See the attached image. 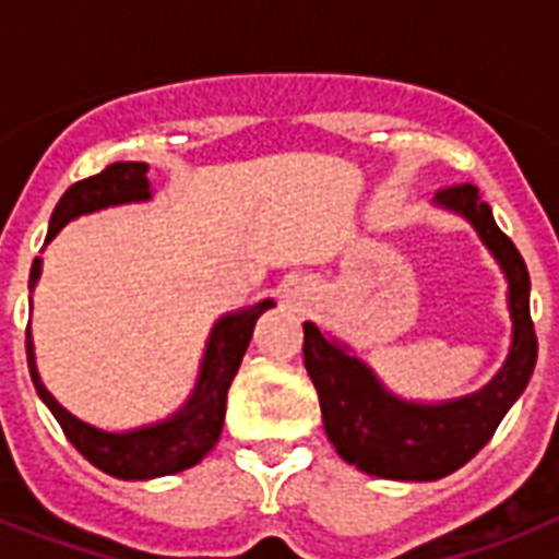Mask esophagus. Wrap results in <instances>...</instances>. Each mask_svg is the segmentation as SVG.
Masks as SVG:
<instances>
[{"mask_svg": "<svg viewBox=\"0 0 559 559\" xmlns=\"http://www.w3.org/2000/svg\"><path fill=\"white\" fill-rule=\"evenodd\" d=\"M307 296V289L305 287H293V289H287V298L289 301H301V298Z\"/></svg>", "mask_w": 559, "mask_h": 559, "instance_id": "1", "label": "esophagus"}]
</instances>
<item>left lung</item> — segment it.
<instances>
[{
    "mask_svg": "<svg viewBox=\"0 0 559 559\" xmlns=\"http://www.w3.org/2000/svg\"><path fill=\"white\" fill-rule=\"evenodd\" d=\"M435 205L461 214L476 228L508 281L511 348L493 380L473 394L417 403L385 389L350 345L305 322V368L319 391L328 441L340 459L377 478L435 481L464 467L520 400L537 366V333L531 322V278L522 254L473 186L435 193Z\"/></svg>",
    "mask_w": 559,
    "mask_h": 559,
    "instance_id": "8db88e82",
    "label": "left lung"
}]
</instances>
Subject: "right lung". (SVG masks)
<instances>
[{"mask_svg": "<svg viewBox=\"0 0 559 559\" xmlns=\"http://www.w3.org/2000/svg\"><path fill=\"white\" fill-rule=\"evenodd\" d=\"M153 200L151 179H147V165L144 162H116L100 174L90 179L74 182L69 191L60 197L55 214L48 219V240H55L57 231L72 223V219L92 214V211L112 209V205H127V202ZM43 272V258H34L31 263L28 289L34 293ZM275 307L272 298H263L258 305L235 310V313L219 316L209 333L205 350H202L200 373L193 382V391L177 408L174 415L156 424L135 426L127 432H107L98 426L86 424L74 417L69 408H63L55 400V394L39 380L37 357H34V336L31 324L25 331V350H28L31 382L37 389L39 400L51 408L57 424L63 426L66 438L74 443V450L83 459L104 469L107 476L124 478V481H147V478L174 476L182 469L200 464L214 443L219 441L223 420H226V394L235 380L237 368L243 362V354L252 340L254 322Z\"/></svg>", "mask_w": 559, "mask_h": 559, "instance_id": "right-lung-1", "label": "right lung"}]
</instances>
